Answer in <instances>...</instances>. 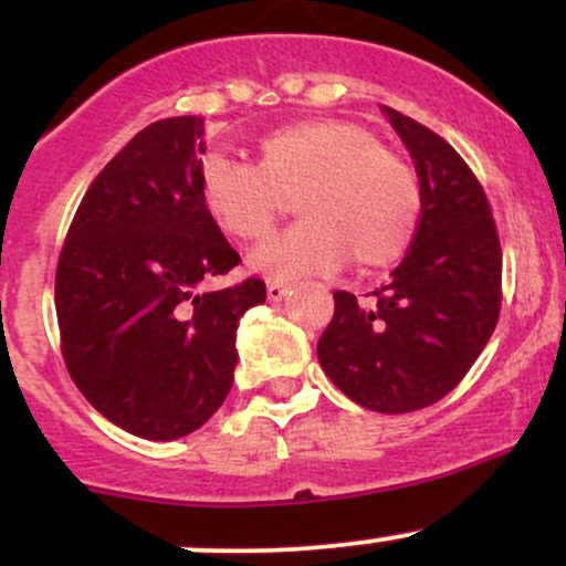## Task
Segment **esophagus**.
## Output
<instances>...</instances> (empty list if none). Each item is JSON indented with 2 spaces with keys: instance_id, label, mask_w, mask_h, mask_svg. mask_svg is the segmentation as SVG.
I'll list each match as a JSON object with an SVG mask.
<instances>
[{
  "instance_id": "34e87169",
  "label": "esophagus",
  "mask_w": 566,
  "mask_h": 566,
  "mask_svg": "<svg viewBox=\"0 0 566 566\" xmlns=\"http://www.w3.org/2000/svg\"><path fill=\"white\" fill-rule=\"evenodd\" d=\"M290 292V284L287 282H279V279H274V282L265 284V295H269V301H282L284 295Z\"/></svg>"
}]
</instances>
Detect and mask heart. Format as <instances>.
Returning a JSON list of instances; mask_svg holds the SVG:
<instances>
[{"mask_svg": "<svg viewBox=\"0 0 566 566\" xmlns=\"http://www.w3.org/2000/svg\"><path fill=\"white\" fill-rule=\"evenodd\" d=\"M199 193L226 237L258 242L274 231L284 199L303 220L250 252V269L290 279L329 274L348 258L359 271L399 261L420 216V186L399 154L354 122H301L258 143V165L210 154Z\"/></svg>", "mask_w": 566, "mask_h": 566, "instance_id": "b5f03b06", "label": "heart"}]
</instances>
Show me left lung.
Listing matches in <instances>:
<instances>
[{
	"label": "left lung",
	"mask_w": 566,
	"mask_h": 566,
	"mask_svg": "<svg viewBox=\"0 0 566 566\" xmlns=\"http://www.w3.org/2000/svg\"><path fill=\"white\" fill-rule=\"evenodd\" d=\"M420 180V220L391 282L361 305L335 292L319 365L356 405L423 409L465 378L500 316L503 252L484 188L433 129L382 106Z\"/></svg>",
	"instance_id": "8db88e82"
}]
</instances>
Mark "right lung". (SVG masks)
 <instances>
[{
    "instance_id": "right-lung-1",
    "label": "right lung",
    "mask_w": 566,
    "mask_h": 566,
    "mask_svg": "<svg viewBox=\"0 0 566 566\" xmlns=\"http://www.w3.org/2000/svg\"><path fill=\"white\" fill-rule=\"evenodd\" d=\"M205 119L140 129L84 193L55 274L63 359L84 399L140 439L188 437L231 391L237 327L265 284L205 290L239 265L199 193Z\"/></svg>"
}]
</instances>
